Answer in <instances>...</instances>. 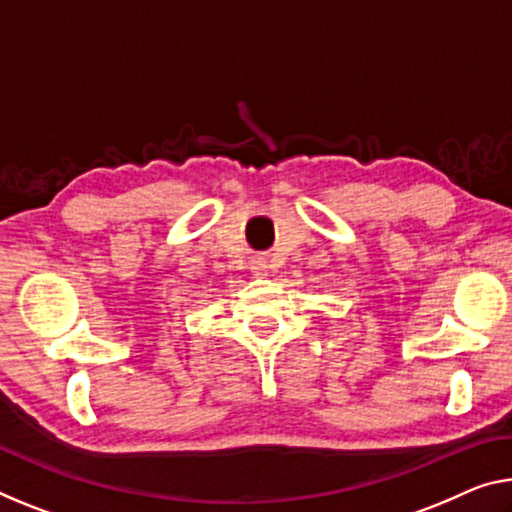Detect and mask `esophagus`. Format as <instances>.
Here are the masks:
<instances>
[{"instance_id":"1","label":"esophagus","mask_w":512,"mask_h":512,"mask_svg":"<svg viewBox=\"0 0 512 512\" xmlns=\"http://www.w3.org/2000/svg\"><path fill=\"white\" fill-rule=\"evenodd\" d=\"M250 271H253V275H266V271H269V257L255 255L253 262H250Z\"/></svg>"}]
</instances>
